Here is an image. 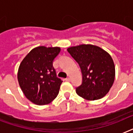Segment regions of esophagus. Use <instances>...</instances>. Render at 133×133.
<instances>
[{"label": "esophagus", "instance_id": "esophagus-1", "mask_svg": "<svg viewBox=\"0 0 133 133\" xmlns=\"http://www.w3.org/2000/svg\"><path fill=\"white\" fill-rule=\"evenodd\" d=\"M65 80L66 82H70V81H71V78H70V77H67V78L65 79Z\"/></svg>", "mask_w": 133, "mask_h": 133}]
</instances>
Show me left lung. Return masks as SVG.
<instances>
[{
  "label": "left lung",
  "mask_w": 133,
  "mask_h": 133,
  "mask_svg": "<svg viewBox=\"0 0 133 133\" xmlns=\"http://www.w3.org/2000/svg\"><path fill=\"white\" fill-rule=\"evenodd\" d=\"M67 51L82 71V84L76 88L77 94L88 101L105 96L115 79V65L110 55L93 45L71 47Z\"/></svg>",
  "instance_id": "1"
}]
</instances>
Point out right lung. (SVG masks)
I'll use <instances>...</instances> for the list:
<instances>
[{
	"mask_svg": "<svg viewBox=\"0 0 133 133\" xmlns=\"http://www.w3.org/2000/svg\"><path fill=\"white\" fill-rule=\"evenodd\" d=\"M60 51L58 47L39 46L32 49L19 65V86L26 98L36 105L49 103L58 94L62 81L57 77L53 61Z\"/></svg>",
	"mask_w": 133,
	"mask_h": 133,
	"instance_id": "obj_1",
	"label": "right lung"
}]
</instances>
